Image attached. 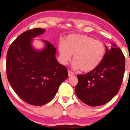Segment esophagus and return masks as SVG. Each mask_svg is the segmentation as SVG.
<instances>
[{"label":"esophagus","mask_w":130,"mask_h":130,"mask_svg":"<svg viewBox=\"0 0 130 130\" xmlns=\"http://www.w3.org/2000/svg\"><path fill=\"white\" fill-rule=\"evenodd\" d=\"M68 73H69V76H72L73 75V72H72L71 70H69L68 71Z\"/></svg>","instance_id":"1"}]
</instances>
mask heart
<instances>
[{
  "mask_svg": "<svg viewBox=\"0 0 130 130\" xmlns=\"http://www.w3.org/2000/svg\"><path fill=\"white\" fill-rule=\"evenodd\" d=\"M58 50L63 64H67L73 54V67L84 72H91L99 66L106 54L103 42L80 34L69 35L65 42L59 43Z\"/></svg>",
  "mask_w": 130,
  "mask_h": 130,
  "instance_id": "b5f03b06",
  "label": "heart"
}]
</instances>
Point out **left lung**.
<instances>
[{"label": "left lung", "mask_w": 130, "mask_h": 130, "mask_svg": "<svg viewBox=\"0 0 130 130\" xmlns=\"http://www.w3.org/2000/svg\"><path fill=\"white\" fill-rule=\"evenodd\" d=\"M106 50L103 61L95 70L78 75L75 87L78 98L91 106L103 105L110 102L119 91L125 70V58L115 44Z\"/></svg>", "instance_id": "1"}]
</instances>
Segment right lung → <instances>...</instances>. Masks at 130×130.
<instances>
[{
	"instance_id": "add662e5",
	"label": "right lung",
	"mask_w": 130,
	"mask_h": 130,
	"mask_svg": "<svg viewBox=\"0 0 130 130\" xmlns=\"http://www.w3.org/2000/svg\"><path fill=\"white\" fill-rule=\"evenodd\" d=\"M45 30L35 28L20 35L10 45L7 54V76L11 87L28 104L40 106L53 99L59 86L68 77V71L55 58V47L44 40L46 48L34 50L32 38Z\"/></svg>"
}]
</instances>
